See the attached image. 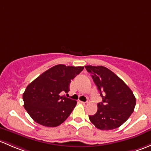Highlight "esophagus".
Segmentation results:
<instances>
[{"label":"esophagus","instance_id":"34e87169","mask_svg":"<svg viewBox=\"0 0 151 151\" xmlns=\"http://www.w3.org/2000/svg\"><path fill=\"white\" fill-rule=\"evenodd\" d=\"M80 104H82V105H84V106H85V105H87V102H83V101H80Z\"/></svg>","mask_w":151,"mask_h":151}]
</instances>
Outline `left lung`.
<instances>
[{
    "label": "left lung",
    "mask_w": 151,
    "mask_h": 151,
    "mask_svg": "<svg viewBox=\"0 0 151 151\" xmlns=\"http://www.w3.org/2000/svg\"><path fill=\"white\" fill-rule=\"evenodd\" d=\"M92 74L103 101L98 104V111L89 116L90 122L101 130L119 127L134 111L136 98L132 91L117 75L103 66H85Z\"/></svg>",
    "instance_id": "1"
}]
</instances>
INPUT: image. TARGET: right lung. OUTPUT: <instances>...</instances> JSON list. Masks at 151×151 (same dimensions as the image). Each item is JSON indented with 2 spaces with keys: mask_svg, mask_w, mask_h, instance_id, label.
I'll use <instances>...</instances> for the list:
<instances>
[{
  "mask_svg": "<svg viewBox=\"0 0 151 151\" xmlns=\"http://www.w3.org/2000/svg\"><path fill=\"white\" fill-rule=\"evenodd\" d=\"M83 69V66L55 65L28 85L23 93L24 106L35 122L55 127L69 117L77 101L61 94L69 91L71 81Z\"/></svg>",
  "mask_w": 151,
  "mask_h": 151,
  "instance_id": "obj_1",
  "label": "right lung"
}]
</instances>
